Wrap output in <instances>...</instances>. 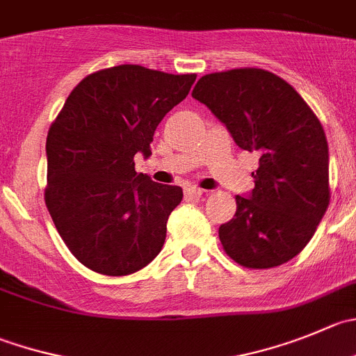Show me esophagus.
I'll return each mask as SVG.
<instances>
[{
	"mask_svg": "<svg viewBox=\"0 0 356 356\" xmlns=\"http://www.w3.org/2000/svg\"><path fill=\"white\" fill-rule=\"evenodd\" d=\"M204 194V191H202V188H197V187H188V188H185V195H187V197H201V195Z\"/></svg>",
	"mask_w": 356,
	"mask_h": 356,
	"instance_id": "esophagus-1",
	"label": "esophagus"
}]
</instances>
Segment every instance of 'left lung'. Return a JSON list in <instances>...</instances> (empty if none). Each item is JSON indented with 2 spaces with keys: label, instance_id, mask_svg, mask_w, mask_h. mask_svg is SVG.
<instances>
[{
  "label": "left lung",
  "instance_id": "8db88e82",
  "mask_svg": "<svg viewBox=\"0 0 356 356\" xmlns=\"http://www.w3.org/2000/svg\"><path fill=\"white\" fill-rule=\"evenodd\" d=\"M192 97L206 104L243 150L259 154L255 188L236 195L218 238L234 262L270 269L299 255L330 202L328 145L306 101L277 74L238 67L204 74Z\"/></svg>",
  "mask_w": 356,
  "mask_h": 356
}]
</instances>
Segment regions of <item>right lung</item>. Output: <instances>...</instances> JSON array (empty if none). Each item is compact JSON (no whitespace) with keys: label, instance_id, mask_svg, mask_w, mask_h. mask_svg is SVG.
I'll return each instance as SVG.
<instances>
[{"label":"right lung","instance_id":"obj_1","mask_svg":"<svg viewBox=\"0 0 356 356\" xmlns=\"http://www.w3.org/2000/svg\"><path fill=\"white\" fill-rule=\"evenodd\" d=\"M194 82V73L106 67L71 90L50 125L47 209L67 250L94 273L127 276L162 250L184 191L134 171V155L152 154L157 125Z\"/></svg>","mask_w":356,"mask_h":356}]
</instances>
